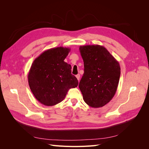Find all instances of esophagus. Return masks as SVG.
Masks as SVG:
<instances>
[{"mask_svg":"<svg viewBox=\"0 0 149 149\" xmlns=\"http://www.w3.org/2000/svg\"><path fill=\"white\" fill-rule=\"evenodd\" d=\"M76 78L78 79V81H79V78H80V74H78L77 75H76Z\"/></svg>","mask_w":149,"mask_h":149,"instance_id":"34e87169","label":"esophagus"}]
</instances>
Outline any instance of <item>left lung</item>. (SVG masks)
Returning a JSON list of instances; mask_svg holds the SVG:
<instances>
[{
  "label": "left lung",
  "mask_w": 149,
  "mask_h": 149,
  "mask_svg": "<svg viewBox=\"0 0 149 149\" xmlns=\"http://www.w3.org/2000/svg\"><path fill=\"white\" fill-rule=\"evenodd\" d=\"M84 74L79 88L84 102L94 108L105 106L114 96L120 74L119 62L103 46L79 47Z\"/></svg>",
  "instance_id": "1"
}]
</instances>
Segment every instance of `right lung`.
<instances>
[{
    "instance_id": "obj_1",
    "label": "right lung",
    "mask_w": 149,
    "mask_h": 149,
    "mask_svg": "<svg viewBox=\"0 0 149 149\" xmlns=\"http://www.w3.org/2000/svg\"><path fill=\"white\" fill-rule=\"evenodd\" d=\"M71 49H48L31 64L28 74L31 91L42 104L55 106L64 100L68 90L78 86V81L71 74V66L64 60Z\"/></svg>"
}]
</instances>
